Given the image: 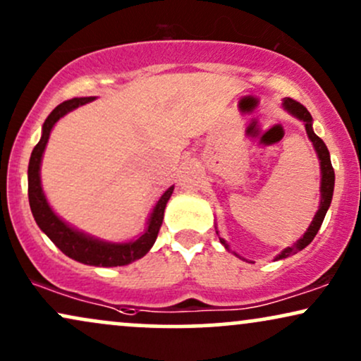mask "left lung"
<instances>
[{
	"instance_id": "8db88e82",
	"label": "left lung",
	"mask_w": 361,
	"mask_h": 361,
	"mask_svg": "<svg viewBox=\"0 0 361 361\" xmlns=\"http://www.w3.org/2000/svg\"><path fill=\"white\" fill-rule=\"evenodd\" d=\"M283 106H285L286 111H290L291 115L300 118V120L305 121V128H307V133H308V138L312 140L314 149H317L318 153V158H320V166H322V200H320V208H318L317 214H314L312 225H310L308 231L303 235V238H300L298 241L293 246H288V248H285L283 252L278 255L276 259H283V258H288L291 255L302 252L305 246H308L312 243L314 235L318 233V230H320L323 220H325V214L328 212V207H330L331 203V196H333V188H335V171H333V166H331V159H330V153H328V148L326 145L323 143V140L320 136H317L313 133V128H312V115H310V111L307 108L303 106L302 103L295 102V99L291 98H285V102H283ZM220 241L223 245L226 246V241L220 238Z\"/></svg>"
}]
</instances>
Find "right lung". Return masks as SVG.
<instances>
[{
  "instance_id": "right-lung-1",
  "label": "right lung",
  "mask_w": 361,
  "mask_h": 361,
  "mask_svg": "<svg viewBox=\"0 0 361 361\" xmlns=\"http://www.w3.org/2000/svg\"><path fill=\"white\" fill-rule=\"evenodd\" d=\"M93 97L86 98H73L68 102H63L58 104L56 108L49 113L47 121L43 123V135L41 140L36 145L33 153L30 158L28 166V198H30V208L33 213L36 223L44 231L49 240L61 250L66 257H70L76 262L85 264H93V267H123L135 259H140L145 257L152 248L154 240H157L159 228L163 223V213H165V207L173 193V186H170L161 198L158 200L157 207L153 208L152 216H149L148 228L138 240L130 241V243H106V241H99L86 236L85 233L73 230L66 225L65 221L59 220L53 209L44 198L43 188H41L39 181V165L41 157H43L44 147H47L51 128L54 126L59 118L65 116L68 111L81 106V104L93 102Z\"/></svg>"
}]
</instances>
